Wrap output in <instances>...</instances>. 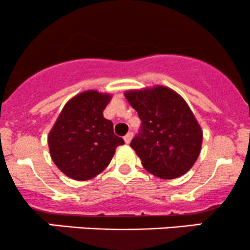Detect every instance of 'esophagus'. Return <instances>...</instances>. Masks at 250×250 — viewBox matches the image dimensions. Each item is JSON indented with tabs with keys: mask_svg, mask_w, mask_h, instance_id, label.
Returning <instances> with one entry per match:
<instances>
[{
	"mask_svg": "<svg viewBox=\"0 0 250 250\" xmlns=\"http://www.w3.org/2000/svg\"><path fill=\"white\" fill-rule=\"evenodd\" d=\"M123 139H125V144H129V142L131 141V139H133V133H131V131H129V133H128L127 135H125Z\"/></svg>",
	"mask_w": 250,
	"mask_h": 250,
	"instance_id": "1",
	"label": "esophagus"
}]
</instances>
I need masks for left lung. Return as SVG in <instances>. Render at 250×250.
I'll list each match as a JSON object with an SVG mask.
<instances>
[{
	"mask_svg": "<svg viewBox=\"0 0 250 250\" xmlns=\"http://www.w3.org/2000/svg\"><path fill=\"white\" fill-rule=\"evenodd\" d=\"M138 111L141 127L130 147L148 172L174 179L193 166L202 147L203 133L191 109L168 87L125 92Z\"/></svg>",
	"mask_w": 250,
	"mask_h": 250,
	"instance_id": "1",
	"label": "left lung"
}]
</instances>
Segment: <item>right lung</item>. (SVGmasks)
Returning a JSON list of instances; mask_svg holds the SVG:
<instances>
[{
	"mask_svg": "<svg viewBox=\"0 0 250 250\" xmlns=\"http://www.w3.org/2000/svg\"><path fill=\"white\" fill-rule=\"evenodd\" d=\"M110 96L85 91L65 104L48 135L52 160L75 180H87L110 164L117 146L125 144L114 134L103 110Z\"/></svg>",
	"mask_w": 250,
	"mask_h": 250,
	"instance_id": "1",
	"label": "right lung"
}]
</instances>
